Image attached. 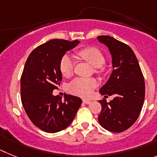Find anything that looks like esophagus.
Instances as JSON below:
<instances>
[{
  "label": "esophagus",
  "mask_w": 157,
  "mask_h": 157,
  "mask_svg": "<svg viewBox=\"0 0 157 157\" xmlns=\"http://www.w3.org/2000/svg\"><path fill=\"white\" fill-rule=\"evenodd\" d=\"M83 102H84L85 104H89V103H92V100H90V99H83Z\"/></svg>",
  "instance_id": "obj_1"
}]
</instances>
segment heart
Here are the masks:
<instances>
[{
    "label": "heart",
    "mask_w": 157,
    "mask_h": 157,
    "mask_svg": "<svg viewBox=\"0 0 157 157\" xmlns=\"http://www.w3.org/2000/svg\"><path fill=\"white\" fill-rule=\"evenodd\" d=\"M78 56L86 61L90 65L95 68L96 72H100L102 65L104 63V57L101 51L95 47H88L80 50ZM73 58L68 54H65L60 62V71L63 76L69 77L73 72ZM98 82L95 78H76L69 85V90L71 93L80 96H88L91 94L92 89L97 86Z\"/></svg>",
    "instance_id": "obj_1"
}]
</instances>
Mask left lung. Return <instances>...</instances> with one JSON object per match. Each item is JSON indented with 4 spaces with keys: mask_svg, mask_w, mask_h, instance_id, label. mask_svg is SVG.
<instances>
[{
    "mask_svg": "<svg viewBox=\"0 0 157 157\" xmlns=\"http://www.w3.org/2000/svg\"><path fill=\"white\" fill-rule=\"evenodd\" d=\"M111 53L113 71L99 89L104 97L114 95L111 102L99 100L102 111L99 124L104 129L120 133L129 129L141 113L144 99V80L138 61L128 45L108 35L97 37Z\"/></svg>",
    "mask_w": 157,
    "mask_h": 157,
    "instance_id": "left-lung-1",
    "label": "left lung"
}]
</instances>
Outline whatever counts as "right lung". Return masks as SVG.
Segmentation results:
<instances>
[{
  "instance_id": "add662e5",
  "label": "right lung",
  "mask_w": 157,
  "mask_h": 157,
  "mask_svg": "<svg viewBox=\"0 0 157 157\" xmlns=\"http://www.w3.org/2000/svg\"><path fill=\"white\" fill-rule=\"evenodd\" d=\"M79 43L78 40L48 41L30 54L24 65L20 80L22 104L32 123L47 133L67 128L82 103L74 95H65L62 100L53 95L62 80L61 59Z\"/></svg>"
}]
</instances>
